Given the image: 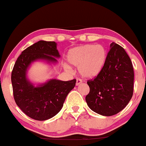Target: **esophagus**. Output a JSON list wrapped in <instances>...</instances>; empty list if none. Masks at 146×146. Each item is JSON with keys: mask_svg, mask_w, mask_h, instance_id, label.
<instances>
[{"mask_svg": "<svg viewBox=\"0 0 146 146\" xmlns=\"http://www.w3.org/2000/svg\"><path fill=\"white\" fill-rule=\"evenodd\" d=\"M82 83V81L80 79H77L76 80V86H79L80 84Z\"/></svg>", "mask_w": 146, "mask_h": 146, "instance_id": "obj_1", "label": "esophagus"}]
</instances>
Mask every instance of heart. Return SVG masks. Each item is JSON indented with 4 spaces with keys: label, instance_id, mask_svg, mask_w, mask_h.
Masks as SVG:
<instances>
[{
    "label": "heart",
    "instance_id": "1",
    "mask_svg": "<svg viewBox=\"0 0 146 146\" xmlns=\"http://www.w3.org/2000/svg\"><path fill=\"white\" fill-rule=\"evenodd\" d=\"M106 57V50L102 45L84 44L70 50L66 59L72 66L78 67V72L82 77L92 79L101 73ZM65 67L69 70L68 66Z\"/></svg>",
    "mask_w": 146,
    "mask_h": 146
}]
</instances>
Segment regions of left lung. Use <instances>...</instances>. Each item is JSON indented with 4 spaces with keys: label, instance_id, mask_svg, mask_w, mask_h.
<instances>
[{
    "label": "left lung",
    "instance_id": "obj_1",
    "mask_svg": "<svg viewBox=\"0 0 146 146\" xmlns=\"http://www.w3.org/2000/svg\"><path fill=\"white\" fill-rule=\"evenodd\" d=\"M87 105L104 116H112L126 106L133 95L134 70L130 57L122 46L113 42L101 73L88 80Z\"/></svg>",
    "mask_w": 146,
    "mask_h": 146
}]
</instances>
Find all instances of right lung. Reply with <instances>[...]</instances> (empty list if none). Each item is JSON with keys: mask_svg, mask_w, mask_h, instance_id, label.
Wrapping results in <instances>:
<instances>
[{"mask_svg": "<svg viewBox=\"0 0 146 146\" xmlns=\"http://www.w3.org/2000/svg\"><path fill=\"white\" fill-rule=\"evenodd\" d=\"M60 56L55 42L40 40L25 49L16 61L11 77L14 100L31 119L44 121L56 115L75 86V79L66 82L52 79L35 87L27 78V71L31 62L37 60L57 62L56 58Z\"/></svg>", "mask_w": 146, "mask_h": 146, "instance_id": "1", "label": "right lung"}]
</instances>
